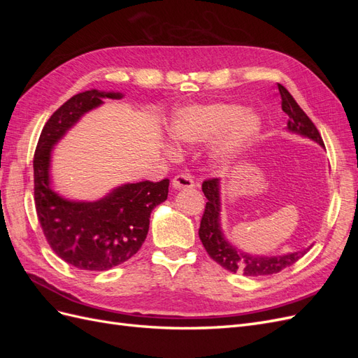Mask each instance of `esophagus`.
<instances>
[{"mask_svg":"<svg viewBox=\"0 0 358 358\" xmlns=\"http://www.w3.org/2000/svg\"><path fill=\"white\" fill-rule=\"evenodd\" d=\"M171 187L175 189L192 188V187H196V182H194L191 175H187V173H180V175L175 176V179L171 180Z\"/></svg>","mask_w":358,"mask_h":358,"instance_id":"obj_1","label":"esophagus"}]
</instances>
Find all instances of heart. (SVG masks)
<instances>
[{"label": "heart", "instance_id": "b5f03b06", "mask_svg": "<svg viewBox=\"0 0 358 358\" xmlns=\"http://www.w3.org/2000/svg\"><path fill=\"white\" fill-rule=\"evenodd\" d=\"M258 117L231 103L191 106L179 110L170 124L173 138L187 143L210 140L221 132L220 152L229 155L245 146L258 131Z\"/></svg>", "mask_w": 358, "mask_h": 358}]
</instances>
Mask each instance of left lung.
Returning a JSON list of instances; mask_svg holds the SVG:
<instances>
[{"label":"left lung","instance_id":"left-lung-1","mask_svg":"<svg viewBox=\"0 0 358 358\" xmlns=\"http://www.w3.org/2000/svg\"><path fill=\"white\" fill-rule=\"evenodd\" d=\"M278 90L280 95V106H282V110L288 115L289 131L309 137L313 142L324 146L322 137L315 124H313L309 116L301 110V107L297 104L294 99H292V95L280 83H278ZM201 189L206 199H208V203H206V209L199 229L200 241L213 262L222 266L225 270H229V272H242L245 276L275 275L279 273L280 270H284L285 267H289L296 262H299V259L309 251V249H303V251L280 257H254L237 251L234 246H231L224 239L221 231L220 179H206L203 182Z\"/></svg>","mask_w":358,"mask_h":358}]
</instances>
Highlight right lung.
Masks as SVG:
<instances>
[{
  "label": "right lung",
  "mask_w": 358,
  "mask_h": 358,
  "mask_svg": "<svg viewBox=\"0 0 358 358\" xmlns=\"http://www.w3.org/2000/svg\"><path fill=\"white\" fill-rule=\"evenodd\" d=\"M104 96L121 99L122 94L85 91L53 112L41 129L32 161L37 218L48 243L66 263L92 272L122 264L142 248L150 212L167 200L170 183L169 179L127 183L96 201H70L52 189L53 145L83 113L100 106Z\"/></svg>",
  "instance_id": "add662e5"
}]
</instances>
